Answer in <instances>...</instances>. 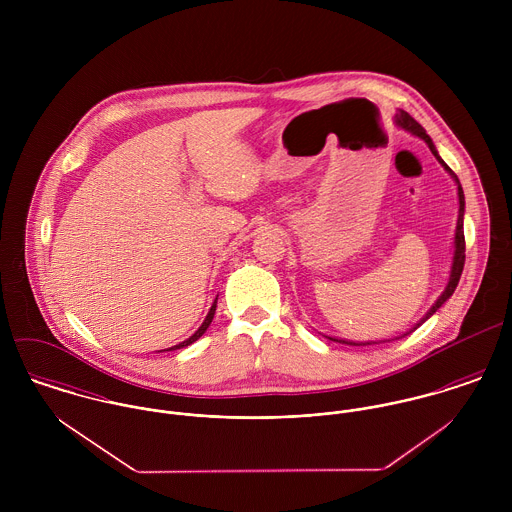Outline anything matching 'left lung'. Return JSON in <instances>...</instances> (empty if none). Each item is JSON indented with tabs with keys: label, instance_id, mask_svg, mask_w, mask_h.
<instances>
[{
	"label": "left lung",
	"instance_id": "left-lung-1",
	"mask_svg": "<svg viewBox=\"0 0 512 512\" xmlns=\"http://www.w3.org/2000/svg\"><path fill=\"white\" fill-rule=\"evenodd\" d=\"M396 124L400 126V128H404L406 132H410V134H414V136H418V138H422L428 147L432 149V153L436 155L439 159V163L451 173V177L455 179V183H457V195H459V217H457V228H455V254H453V266H451V276H449V282H447V288H445V292L439 295L438 301L432 305V309L426 313V317L418 323V327L426 321V319H430L436 311H438L439 307L451 297V293L455 292V288H457V284H459V278H461V272H463V264H465V234H463V213H465V197H463V189H461V185H459V179H457V175L443 163V159L439 157L438 151H436V146H434V142H432V138L426 134V130L408 114V112H402L400 110V114H396ZM416 329V327H414ZM331 341H339V343H347V345H370V343H351V341H341V339H331Z\"/></svg>",
	"mask_w": 512,
	"mask_h": 512
}]
</instances>
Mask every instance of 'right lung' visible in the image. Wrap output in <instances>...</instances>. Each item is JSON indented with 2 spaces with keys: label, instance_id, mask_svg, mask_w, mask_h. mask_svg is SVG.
<instances>
[{
  "label": "right lung",
  "instance_id": "right-lung-1",
  "mask_svg": "<svg viewBox=\"0 0 512 512\" xmlns=\"http://www.w3.org/2000/svg\"><path fill=\"white\" fill-rule=\"evenodd\" d=\"M215 311H217V301L213 303V307H211V311H209V315H207V319L203 321V325L195 331V335H191L187 341H183V343H179V345H175V347H171V349H167V351H175V349H183V347H187V345H191V343H195L205 331H207V327L211 325V321H213V317H215Z\"/></svg>",
  "mask_w": 512,
  "mask_h": 512
}]
</instances>
